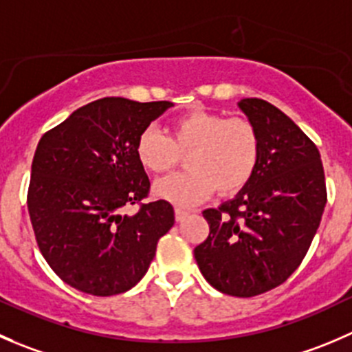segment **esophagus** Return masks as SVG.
I'll return each mask as SVG.
<instances>
[{"mask_svg": "<svg viewBox=\"0 0 352 352\" xmlns=\"http://www.w3.org/2000/svg\"><path fill=\"white\" fill-rule=\"evenodd\" d=\"M186 217H189V211L180 210V208H175V220L177 221H182Z\"/></svg>", "mask_w": 352, "mask_h": 352, "instance_id": "1", "label": "esophagus"}]
</instances>
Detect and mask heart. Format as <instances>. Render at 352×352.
<instances>
[{
    "label": "heart",
    "mask_w": 352,
    "mask_h": 352,
    "mask_svg": "<svg viewBox=\"0 0 352 352\" xmlns=\"http://www.w3.org/2000/svg\"><path fill=\"white\" fill-rule=\"evenodd\" d=\"M189 170L160 179L153 192L177 206H194L214 189L237 192L254 175L261 141L245 118H227L213 111H190L173 120L168 138L148 127L135 141L138 162L148 172L163 173L186 155Z\"/></svg>",
    "instance_id": "b5f03b06"
}]
</instances>
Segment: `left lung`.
I'll list each match as a JSON object with an SVG mask.
<instances>
[{
	"mask_svg": "<svg viewBox=\"0 0 352 352\" xmlns=\"http://www.w3.org/2000/svg\"><path fill=\"white\" fill-rule=\"evenodd\" d=\"M237 107L258 129V166L234 199L203 211L210 235L194 258L217 291L251 298L280 285L301 265L327 189L318 148L287 115L258 98Z\"/></svg>",
	"mask_w": 352,
	"mask_h": 352,
	"instance_id": "1",
	"label": "left lung"
}]
</instances>
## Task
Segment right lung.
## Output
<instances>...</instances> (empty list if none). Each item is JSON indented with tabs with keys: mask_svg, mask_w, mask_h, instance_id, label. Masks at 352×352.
<instances>
[{
	"mask_svg": "<svg viewBox=\"0 0 352 352\" xmlns=\"http://www.w3.org/2000/svg\"><path fill=\"white\" fill-rule=\"evenodd\" d=\"M173 103L103 98L78 108L41 138L30 172V221L51 270L70 287L113 296L146 275L160 237L175 223L168 201L148 196L135 141Z\"/></svg>",
	"mask_w": 352,
	"mask_h": 352,
	"instance_id": "add662e5",
	"label": "right lung"
}]
</instances>
